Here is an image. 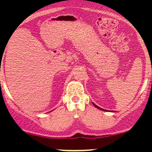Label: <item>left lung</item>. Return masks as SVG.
I'll list each match as a JSON object with an SVG mask.
<instances>
[{
  "instance_id": "left-lung-1",
  "label": "left lung",
  "mask_w": 152,
  "mask_h": 152,
  "mask_svg": "<svg viewBox=\"0 0 152 152\" xmlns=\"http://www.w3.org/2000/svg\"><path fill=\"white\" fill-rule=\"evenodd\" d=\"M93 104H94V106H95V107H96L97 109H100V110H103V111H109V110H106V109H102V108L99 107V106H97L96 104H94V102H93Z\"/></svg>"
}]
</instances>
